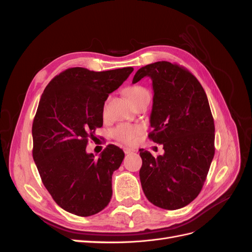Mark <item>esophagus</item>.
Segmentation results:
<instances>
[{
    "mask_svg": "<svg viewBox=\"0 0 252 252\" xmlns=\"http://www.w3.org/2000/svg\"><path fill=\"white\" fill-rule=\"evenodd\" d=\"M124 152H125V155H129V154H131V152H133V149L126 147V148H124Z\"/></svg>",
    "mask_w": 252,
    "mask_h": 252,
    "instance_id": "1",
    "label": "esophagus"
}]
</instances>
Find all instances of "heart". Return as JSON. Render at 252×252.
<instances>
[{
    "label": "heart",
    "instance_id": "b5f03b06",
    "mask_svg": "<svg viewBox=\"0 0 252 252\" xmlns=\"http://www.w3.org/2000/svg\"><path fill=\"white\" fill-rule=\"evenodd\" d=\"M125 94L127 98L133 105L143 100L144 97L149 96V93L146 88H144L139 85H134L128 87L125 90ZM141 132V127L130 125V124H120L117 127H114L111 131L112 138L126 145H131L138 138V135Z\"/></svg>",
    "mask_w": 252,
    "mask_h": 252
}]
</instances>
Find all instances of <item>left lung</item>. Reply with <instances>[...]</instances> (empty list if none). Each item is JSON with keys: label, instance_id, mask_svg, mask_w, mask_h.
Segmentation results:
<instances>
[{"label": "left lung", "instance_id": "left-lung-1", "mask_svg": "<svg viewBox=\"0 0 252 252\" xmlns=\"http://www.w3.org/2000/svg\"><path fill=\"white\" fill-rule=\"evenodd\" d=\"M149 77L154 87L149 139L163 144L157 158L140 149V180L149 202L175 210L199 195L215 156V121L201 83L185 67L156 62L136 71L132 83Z\"/></svg>", "mask_w": 252, "mask_h": 252}]
</instances>
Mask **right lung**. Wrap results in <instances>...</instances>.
Returning <instances> with one entry per match:
<instances>
[{
	"mask_svg": "<svg viewBox=\"0 0 252 252\" xmlns=\"http://www.w3.org/2000/svg\"><path fill=\"white\" fill-rule=\"evenodd\" d=\"M132 71V67L100 72L68 68L49 82L41 96L32 123L33 161L52 199L75 216H94L110 202L112 173L124 152L110 144L96 159L86 146L103 126L109 94Z\"/></svg>",
	"mask_w": 252,
	"mask_h": 252,
	"instance_id": "right-lung-1",
	"label": "right lung"
}]
</instances>
